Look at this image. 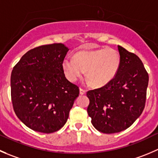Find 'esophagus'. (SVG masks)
Segmentation results:
<instances>
[{
    "label": "esophagus",
    "mask_w": 158,
    "mask_h": 158,
    "mask_svg": "<svg viewBox=\"0 0 158 158\" xmlns=\"http://www.w3.org/2000/svg\"><path fill=\"white\" fill-rule=\"evenodd\" d=\"M85 89H82V88H80L79 89V93H80V95H84V94H85Z\"/></svg>",
    "instance_id": "34e87169"
}]
</instances>
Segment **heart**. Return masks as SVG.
<instances>
[{
	"instance_id": "1",
	"label": "heart",
	"mask_w": 158,
	"mask_h": 158,
	"mask_svg": "<svg viewBox=\"0 0 158 158\" xmlns=\"http://www.w3.org/2000/svg\"><path fill=\"white\" fill-rule=\"evenodd\" d=\"M120 55L113 48H102L81 51L74 58L66 57L62 61L65 76L70 82L82 77L84 72L89 83L101 87L111 82L120 69Z\"/></svg>"
}]
</instances>
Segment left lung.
Returning a JSON list of instances; mask_svg holds the SVG:
<instances>
[{"label": "left lung", "mask_w": 158, "mask_h": 158, "mask_svg": "<svg viewBox=\"0 0 158 158\" xmlns=\"http://www.w3.org/2000/svg\"><path fill=\"white\" fill-rule=\"evenodd\" d=\"M120 65L114 79L87 92V113L97 131L114 134L127 129L141 115L146 102L148 74L141 60L118 45Z\"/></svg>", "instance_id": "left-lung-1"}]
</instances>
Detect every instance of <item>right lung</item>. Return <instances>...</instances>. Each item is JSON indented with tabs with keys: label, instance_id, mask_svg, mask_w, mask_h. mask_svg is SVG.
Instances as JSON below:
<instances>
[{
	"label": "right lung",
	"instance_id": "obj_1",
	"mask_svg": "<svg viewBox=\"0 0 158 158\" xmlns=\"http://www.w3.org/2000/svg\"><path fill=\"white\" fill-rule=\"evenodd\" d=\"M62 43L29 50L13 68L10 91L17 116L27 127L50 134L62 127L79 96V87L65 78Z\"/></svg>",
	"mask_w": 158,
	"mask_h": 158
}]
</instances>
